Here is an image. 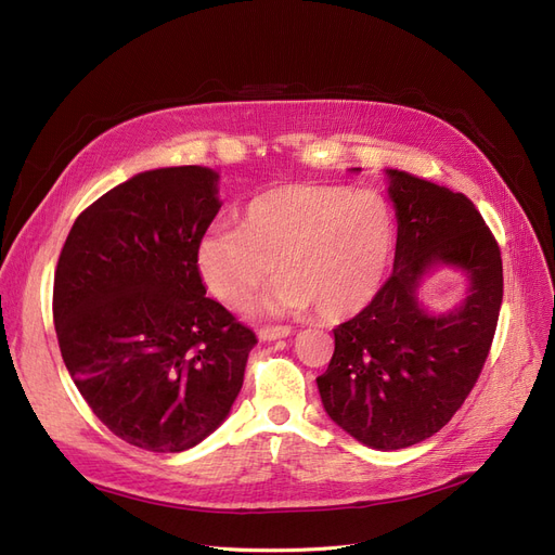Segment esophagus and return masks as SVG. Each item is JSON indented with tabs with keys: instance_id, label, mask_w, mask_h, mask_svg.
Masks as SVG:
<instances>
[{
	"instance_id": "esophagus-1",
	"label": "esophagus",
	"mask_w": 555,
	"mask_h": 555,
	"mask_svg": "<svg viewBox=\"0 0 555 555\" xmlns=\"http://www.w3.org/2000/svg\"><path fill=\"white\" fill-rule=\"evenodd\" d=\"M258 336L262 340H276V338H285L291 336V326L285 324H276V326H262V330H258Z\"/></svg>"
}]
</instances>
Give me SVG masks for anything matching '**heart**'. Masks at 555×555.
Masks as SVG:
<instances>
[{"label": "heart", "mask_w": 555, "mask_h": 555, "mask_svg": "<svg viewBox=\"0 0 555 555\" xmlns=\"http://www.w3.org/2000/svg\"><path fill=\"white\" fill-rule=\"evenodd\" d=\"M396 246L388 203L343 184H281L246 205L242 225H217L198 244L210 293L244 309L279 264L267 309L318 306L322 318L359 313L382 288Z\"/></svg>", "instance_id": "obj_1"}]
</instances>
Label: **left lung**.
<instances>
[{
	"instance_id": "8db88e82",
	"label": "left lung",
	"mask_w": 555,
	"mask_h": 555,
	"mask_svg": "<svg viewBox=\"0 0 555 555\" xmlns=\"http://www.w3.org/2000/svg\"><path fill=\"white\" fill-rule=\"evenodd\" d=\"M396 205L393 274L365 309L334 330L336 350L318 377L330 418L377 450L425 441L476 386L503 301L501 249L464 194L404 171H386ZM469 281L457 310L435 317L417 285L435 266Z\"/></svg>"
}]
</instances>
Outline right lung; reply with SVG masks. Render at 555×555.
I'll use <instances>...</instances> for the list:
<instances>
[{
  "label": "right lung",
  "mask_w": 555,
  "mask_h": 555,
  "mask_svg": "<svg viewBox=\"0 0 555 555\" xmlns=\"http://www.w3.org/2000/svg\"><path fill=\"white\" fill-rule=\"evenodd\" d=\"M217 180L205 167L137 173L75 219L56 262L52 315L75 386L118 439L153 453L215 433L258 343L198 272Z\"/></svg>",
  "instance_id": "obj_1"
}]
</instances>
